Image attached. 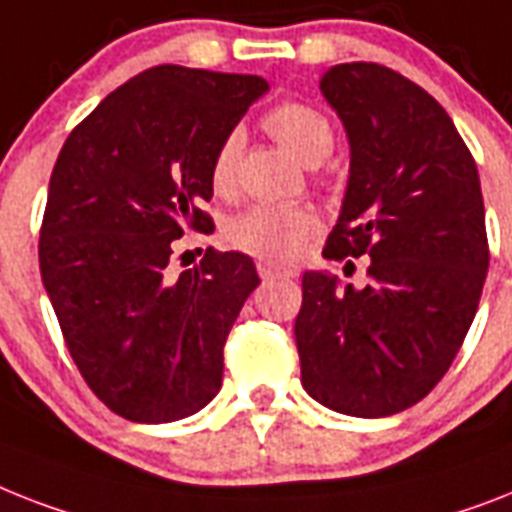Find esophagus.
<instances>
[{
  "instance_id": "34e87169",
  "label": "esophagus",
  "mask_w": 512,
  "mask_h": 512,
  "mask_svg": "<svg viewBox=\"0 0 512 512\" xmlns=\"http://www.w3.org/2000/svg\"><path fill=\"white\" fill-rule=\"evenodd\" d=\"M257 273H260V278H263V281L297 276V270L294 268H281V265H273V263H257Z\"/></svg>"
}]
</instances>
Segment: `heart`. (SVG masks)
Masks as SVG:
<instances>
[{
	"mask_svg": "<svg viewBox=\"0 0 512 512\" xmlns=\"http://www.w3.org/2000/svg\"><path fill=\"white\" fill-rule=\"evenodd\" d=\"M265 131L281 144L297 162L313 168L334 149V126L326 112L305 102H284L265 115ZM242 136L231 131L215 149L210 162V189L215 197H231L236 191V160ZM318 218L305 207H249L226 226L231 247L263 263H289L305 252L315 234Z\"/></svg>",
	"mask_w": 512,
	"mask_h": 512,
	"instance_id": "obj_1",
	"label": "heart"
}]
</instances>
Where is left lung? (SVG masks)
Returning <instances> with one entry per match:
<instances>
[{
    "label": "left lung",
    "mask_w": 512,
    "mask_h": 512,
    "mask_svg": "<svg viewBox=\"0 0 512 512\" xmlns=\"http://www.w3.org/2000/svg\"><path fill=\"white\" fill-rule=\"evenodd\" d=\"M321 94L350 141V178L323 257H371L363 289L302 276V386L384 418L421 402L458 355L489 268L479 170L444 107L394 70L344 62Z\"/></svg>",
    "instance_id": "obj_1"
}]
</instances>
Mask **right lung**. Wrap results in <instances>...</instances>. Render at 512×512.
<instances>
[{
  "label": "right lung",
  "mask_w": 512,
  "mask_h": 512,
  "mask_svg": "<svg viewBox=\"0 0 512 512\" xmlns=\"http://www.w3.org/2000/svg\"><path fill=\"white\" fill-rule=\"evenodd\" d=\"M260 76L157 65L107 94L62 144L39 265L91 392L134 423L189 418L223 384V344L260 284L252 257L207 249L168 270L184 231L210 234L215 149Z\"/></svg>",
  "instance_id": "1"
}]
</instances>
